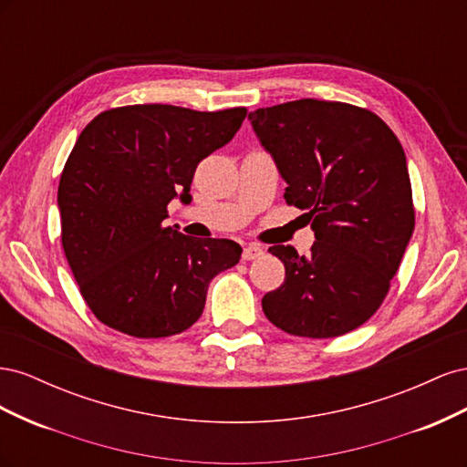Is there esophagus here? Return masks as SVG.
<instances>
[{
  "instance_id": "34e87169",
  "label": "esophagus",
  "mask_w": 467,
  "mask_h": 467,
  "mask_svg": "<svg viewBox=\"0 0 467 467\" xmlns=\"http://www.w3.org/2000/svg\"><path fill=\"white\" fill-rule=\"evenodd\" d=\"M263 253H265V249L261 245L249 244V245L244 247V255L242 257H244V261H253V259H259Z\"/></svg>"
}]
</instances>
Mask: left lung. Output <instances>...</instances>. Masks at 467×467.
<instances>
[{
    "label": "left lung",
    "instance_id": "1",
    "mask_svg": "<svg viewBox=\"0 0 467 467\" xmlns=\"http://www.w3.org/2000/svg\"><path fill=\"white\" fill-rule=\"evenodd\" d=\"M249 120L288 182L286 202L316 232L306 257L268 247L286 276L265 294V316L296 337L355 331L384 302L415 228L401 142L376 112L341 101L298 99Z\"/></svg>",
    "mask_w": 467,
    "mask_h": 467
}]
</instances>
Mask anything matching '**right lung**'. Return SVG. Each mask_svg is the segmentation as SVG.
Wrapping results in <instances>:
<instances>
[{
	"label": "right lung",
	"mask_w": 467,
	"mask_h": 467,
	"mask_svg": "<svg viewBox=\"0 0 467 467\" xmlns=\"http://www.w3.org/2000/svg\"><path fill=\"white\" fill-rule=\"evenodd\" d=\"M245 117V107L126 105L81 130L58 185L62 247L107 327L138 338L185 331L202 316L210 280L237 265L242 247L232 239L189 237L163 220L177 194L189 202L196 165Z\"/></svg>",
	"instance_id": "1"
}]
</instances>
